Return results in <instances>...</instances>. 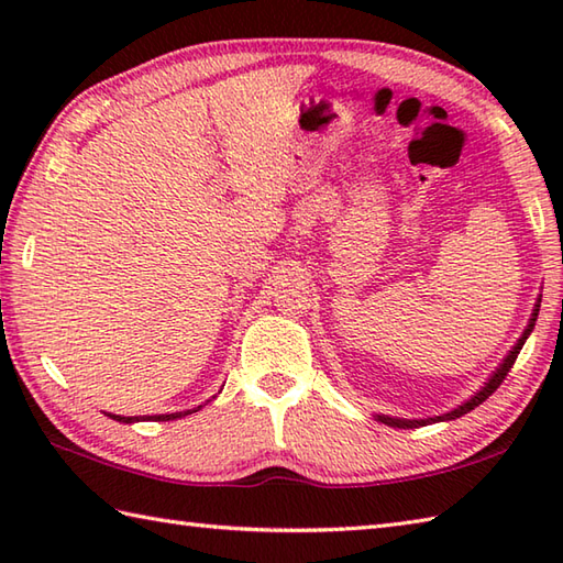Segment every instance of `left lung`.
Segmentation results:
<instances>
[{
  "mask_svg": "<svg viewBox=\"0 0 563 563\" xmlns=\"http://www.w3.org/2000/svg\"><path fill=\"white\" fill-rule=\"evenodd\" d=\"M540 302H542V297H537V305H534V309H532V317H530V321H528V327H525V331L520 333L518 343L512 345V349L508 351V355L504 357V363H500V365L494 369L492 377H488V379L484 382V387H482L479 391H474L470 399L462 401L460 406H454L452 411H448V413H440V416H430V418H397V416L375 413V421L385 423V426H389V428H421V426L440 423V421H454V418H460V416H464V413H470L472 409H476V406H479L482 401H486L488 397H492V394L500 387V382H504V379H506V375L510 373L512 363H516V357H518V353L522 351L525 341H528V336H530L532 329H534L537 314H540Z\"/></svg>",
  "mask_w": 563,
  "mask_h": 563,
  "instance_id": "obj_1",
  "label": "left lung"
}]
</instances>
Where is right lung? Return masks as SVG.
Masks as SVG:
<instances>
[{
    "label": "right lung",
    "instance_id": "obj_1",
    "mask_svg": "<svg viewBox=\"0 0 563 563\" xmlns=\"http://www.w3.org/2000/svg\"><path fill=\"white\" fill-rule=\"evenodd\" d=\"M214 399V397H212ZM202 406L206 404H200V406H196V409H186V411H176V413H159V416H147V418H140V416H115V413H109L113 421H118V423H137V421H174V418H181V416H188V413H196V411H200Z\"/></svg>",
    "mask_w": 563,
    "mask_h": 563
}]
</instances>
